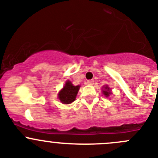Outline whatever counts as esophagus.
I'll list each match as a JSON object with an SVG mask.
<instances>
[{
    "label": "esophagus",
    "mask_w": 158,
    "mask_h": 158,
    "mask_svg": "<svg viewBox=\"0 0 158 158\" xmlns=\"http://www.w3.org/2000/svg\"><path fill=\"white\" fill-rule=\"evenodd\" d=\"M87 84L89 85H92L94 84V81L93 80H89L87 81Z\"/></svg>",
    "instance_id": "esophagus-1"
}]
</instances>
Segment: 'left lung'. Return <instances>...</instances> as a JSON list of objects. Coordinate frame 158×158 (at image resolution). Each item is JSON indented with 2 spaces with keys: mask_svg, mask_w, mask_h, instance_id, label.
Returning <instances> with one entry per match:
<instances>
[{
  "mask_svg": "<svg viewBox=\"0 0 158 158\" xmlns=\"http://www.w3.org/2000/svg\"><path fill=\"white\" fill-rule=\"evenodd\" d=\"M111 89L110 87H108L107 85H106V86L103 87V89H102V93H103V95H105L106 97H108L110 96V95L111 94Z\"/></svg>",
  "mask_w": 158,
  "mask_h": 158,
  "instance_id": "obj_1",
  "label": "left lung"
}]
</instances>
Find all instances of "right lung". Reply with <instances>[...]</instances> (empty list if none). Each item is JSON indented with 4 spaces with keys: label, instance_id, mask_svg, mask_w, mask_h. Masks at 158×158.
<instances>
[{
    "label": "right lung",
    "instance_id": "right-lung-1",
    "mask_svg": "<svg viewBox=\"0 0 158 158\" xmlns=\"http://www.w3.org/2000/svg\"><path fill=\"white\" fill-rule=\"evenodd\" d=\"M79 89H80V85L74 86L71 81H67L65 83L63 89H61L58 94V98L63 104L71 103L76 99Z\"/></svg>",
    "mask_w": 158,
    "mask_h": 158
}]
</instances>
